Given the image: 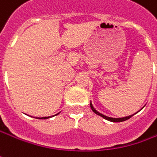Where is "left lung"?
Wrapping results in <instances>:
<instances>
[{
    "mask_svg": "<svg viewBox=\"0 0 157 157\" xmlns=\"http://www.w3.org/2000/svg\"><path fill=\"white\" fill-rule=\"evenodd\" d=\"M90 108H91V110L94 112V113H96V114H98L99 116H101L102 118H104V119H107V120H109V121H112V122H122V121H125V120H127V119H129L131 117H133V115L135 114H133V115H130V116H127V117H125V118H119V119H114V118H110V117H107V116H105V115H103V114H101L100 113H98L97 110H95L94 109V107L92 105L91 102H90Z\"/></svg>",
    "mask_w": 157,
    "mask_h": 157,
    "instance_id": "1",
    "label": "left lung"
}]
</instances>
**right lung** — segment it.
Instances as JSON below:
<instances>
[{"instance_id": "add662e5", "label": "right lung", "mask_w": 157, "mask_h": 157, "mask_svg": "<svg viewBox=\"0 0 157 157\" xmlns=\"http://www.w3.org/2000/svg\"><path fill=\"white\" fill-rule=\"evenodd\" d=\"M49 117H43V118H39V119H48Z\"/></svg>"}]
</instances>
